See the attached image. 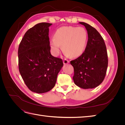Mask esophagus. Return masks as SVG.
<instances>
[{"instance_id":"esophagus-1","label":"esophagus","mask_w":125,"mask_h":125,"mask_svg":"<svg viewBox=\"0 0 125 125\" xmlns=\"http://www.w3.org/2000/svg\"><path fill=\"white\" fill-rule=\"evenodd\" d=\"M69 62V60H67V59H64L63 60V64H67V63H68Z\"/></svg>"}]
</instances>
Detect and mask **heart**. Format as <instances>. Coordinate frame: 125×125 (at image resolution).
Listing matches in <instances>:
<instances>
[{"label":"heart","mask_w":125,"mask_h":125,"mask_svg":"<svg viewBox=\"0 0 125 125\" xmlns=\"http://www.w3.org/2000/svg\"><path fill=\"white\" fill-rule=\"evenodd\" d=\"M88 41V33L83 27L62 26L56 30L50 40L52 54L59 55L61 46L67 56L76 58L83 53Z\"/></svg>","instance_id":"1"}]
</instances>
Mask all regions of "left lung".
<instances>
[{"mask_svg": "<svg viewBox=\"0 0 125 125\" xmlns=\"http://www.w3.org/2000/svg\"><path fill=\"white\" fill-rule=\"evenodd\" d=\"M88 33L85 50L81 56L70 62L74 69L73 80L82 89H92L103 81L108 66V56L104 39L97 30L85 22Z\"/></svg>", "mask_w": 125, "mask_h": 125, "instance_id": "obj_1", "label": "left lung"}]
</instances>
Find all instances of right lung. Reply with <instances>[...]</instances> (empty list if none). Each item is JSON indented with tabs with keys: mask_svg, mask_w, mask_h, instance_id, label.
<instances>
[{
	"mask_svg": "<svg viewBox=\"0 0 125 125\" xmlns=\"http://www.w3.org/2000/svg\"><path fill=\"white\" fill-rule=\"evenodd\" d=\"M42 22L26 32L18 48L19 70L29 90L37 93L54 88L58 73L63 66L61 58L51 54L49 27Z\"/></svg>",
	"mask_w": 125,
	"mask_h": 125,
	"instance_id": "right-lung-1",
	"label": "right lung"
}]
</instances>
